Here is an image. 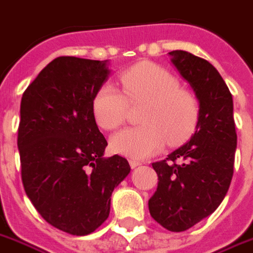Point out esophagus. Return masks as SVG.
<instances>
[{"label": "esophagus", "mask_w": 253, "mask_h": 253, "mask_svg": "<svg viewBox=\"0 0 253 253\" xmlns=\"http://www.w3.org/2000/svg\"><path fill=\"white\" fill-rule=\"evenodd\" d=\"M141 165V162L140 161H136V160H133V159H131L130 160V166L131 168H136V166H140Z\"/></svg>", "instance_id": "34e87169"}]
</instances>
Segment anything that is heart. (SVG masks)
I'll use <instances>...</instances> for the list:
<instances>
[{
  "instance_id": "obj_1",
  "label": "heart",
  "mask_w": 253,
  "mask_h": 253,
  "mask_svg": "<svg viewBox=\"0 0 253 253\" xmlns=\"http://www.w3.org/2000/svg\"><path fill=\"white\" fill-rule=\"evenodd\" d=\"M123 92L104 83L93 97L92 108L97 123L116 130L126 121L128 102H145L141 126L116 133L113 149L131 159H147L165 145L180 144L192 135L199 122V102L191 92L182 89L173 74L153 63H139L121 75Z\"/></svg>"
}]
</instances>
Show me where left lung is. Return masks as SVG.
<instances>
[{
  "label": "left lung",
  "instance_id": "obj_1",
  "mask_svg": "<svg viewBox=\"0 0 253 253\" xmlns=\"http://www.w3.org/2000/svg\"><path fill=\"white\" fill-rule=\"evenodd\" d=\"M170 61L199 101V122L186 144L153 162L157 191L148 201L152 218L169 231L190 229L222 203L234 173L237 132L233 96L213 65L184 50Z\"/></svg>",
  "mask_w": 253,
  "mask_h": 253
}]
</instances>
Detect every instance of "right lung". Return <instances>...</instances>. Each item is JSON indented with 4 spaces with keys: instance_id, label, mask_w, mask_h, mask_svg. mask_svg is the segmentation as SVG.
<instances>
[{
    "instance_id": "right-lung-1",
    "label": "right lung",
    "mask_w": 253,
    "mask_h": 253,
    "mask_svg": "<svg viewBox=\"0 0 253 253\" xmlns=\"http://www.w3.org/2000/svg\"><path fill=\"white\" fill-rule=\"evenodd\" d=\"M106 61L58 57L41 70L20 102L22 182L41 217L71 235H88L110 212V196L128 173L126 159H105L108 141L92 102L108 79Z\"/></svg>"
}]
</instances>
